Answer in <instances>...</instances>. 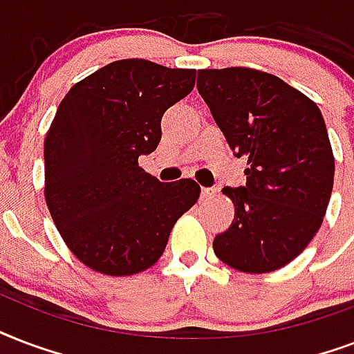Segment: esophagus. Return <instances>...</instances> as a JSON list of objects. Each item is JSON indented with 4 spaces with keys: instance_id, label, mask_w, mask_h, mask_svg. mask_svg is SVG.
<instances>
[{
    "instance_id": "esophagus-1",
    "label": "esophagus",
    "mask_w": 354,
    "mask_h": 354,
    "mask_svg": "<svg viewBox=\"0 0 354 354\" xmlns=\"http://www.w3.org/2000/svg\"><path fill=\"white\" fill-rule=\"evenodd\" d=\"M216 196V188H203L201 197L203 199H210V197Z\"/></svg>"
}]
</instances>
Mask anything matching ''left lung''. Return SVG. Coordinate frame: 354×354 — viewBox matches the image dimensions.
Here are the masks:
<instances>
[{"label": "left lung", "mask_w": 354, "mask_h": 354, "mask_svg": "<svg viewBox=\"0 0 354 354\" xmlns=\"http://www.w3.org/2000/svg\"><path fill=\"white\" fill-rule=\"evenodd\" d=\"M197 90L248 183L223 188L234 220L214 238L216 257L243 273H270L305 251L327 212L334 155L317 105L253 68L199 70Z\"/></svg>", "instance_id": "left-lung-1"}]
</instances>
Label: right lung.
<instances>
[{"label": "right lung", "instance_id": "1", "mask_svg": "<svg viewBox=\"0 0 354 354\" xmlns=\"http://www.w3.org/2000/svg\"><path fill=\"white\" fill-rule=\"evenodd\" d=\"M194 83L196 70L123 59L60 101L44 142V196L68 249L90 270L127 277L151 268L199 199L196 180L160 183L138 166L157 149L162 114Z\"/></svg>", "mask_w": 354, "mask_h": 354}]
</instances>
